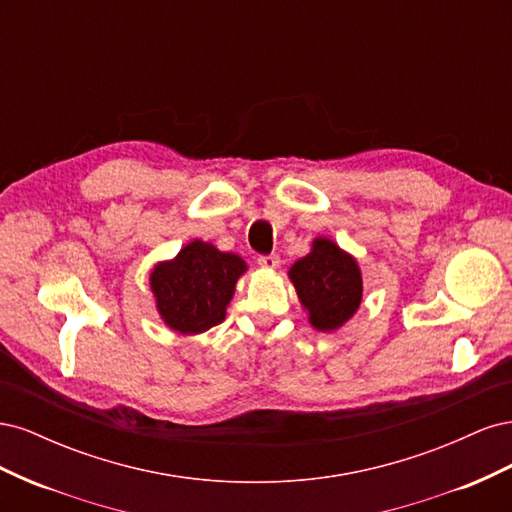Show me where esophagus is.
I'll list each match as a JSON object with an SVG mask.
<instances>
[{"instance_id":"1","label":"esophagus","mask_w":512,"mask_h":512,"mask_svg":"<svg viewBox=\"0 0 512 512\" xmlns=\"http://www.w3.org/2000/svg\"><path fill=\"white\" fill-rule=\"evenodd\" d=\"M258 265H260L262 269H269V271H273V269L280 267V256H277V254L258 256Z\"/></svg>"}]
</instances>
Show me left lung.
<instances>
[{
    "label": "left lung",
    "mask_w": 512,
    "mask_h": 512,
    "mask_svg": "<svg viewBox=\"0 0 512 512\" xmlns=\"http://www.w3.org/2000/svg\"><path fill=\"white\" fill-rule=\"evenodd\" d=\"M288 277L316 331L344 327L361 305V269L354 256L327 237L314 239L312 252L294 262Z\"/></svg>",
    "instance_id": "obj_1"
}]
</instances>
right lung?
I'll use <instances>...</instances> for the list:
<instances>
[{
  "label": "right lung",
  "instance_id": "obj_1",
  "mask_svg": "<svg viewBox=\"0 0 512 512\" xmlns=\"http://www.w3.org/2000/svg\"><path fill=\"white\" fill-rule=\"evenodd\" d=\"M245 271L241 256L194 239L173 260L158 262L149 275L160 318L181 335L209 331L226 318V307Z\"/></svg>",
  "mask_w": 512,
  "mask_h": 512
}]
</instances>
